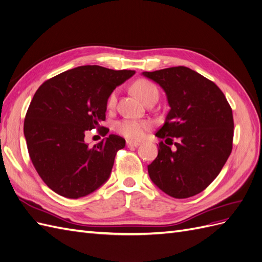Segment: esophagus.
I'll use <instances>...</instances> for the list:
<instances>
[{
	"label": "esophagus",
	"mask_w": 262,
	"mask_h": 262,
	"mask_svg": "<svg viewBox=\"0 0 262 262\" xmlns=\"http://www.w3.org/2000/svg\"><path fill=\"white\" fill-rule=\"evenodd\" d=\"M139 145H140V143H138V142L126 141V146H128V147H138Z\"/></svg>",
	"instance_id": "esophagus-1"
}]
</instances>
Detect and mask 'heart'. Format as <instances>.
<instances>
[{"mask_svg":"<svg viewBox=\"0 0 262 262\" xmlns=\"http://www.w3.org/2000/svg\"><path fill=\"white\" fill-rule=\"evenodd\" d=\"M132 90L137 96L146 104L148 100L158 97V90L152 82L147 80H138L133 84ZM117 101V93L114 92L108 98V107L114 108ZM150 123L146 120H136V119H122L116 125L119 134L129 140H140L149 129Z\"/></svg>","mask_w":262,"mask_h":262,"instance_id":"heart-1","label":"heart"}]
</instances>
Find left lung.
Returning a JSON list of instances; mask_svg holds the SVG:
<instances>
[{"label": "left lung", "mask_w": 262, "mask_h": 262, "mask_svg": "<svg viewBox=\"0 0 262 262\" xmlns=\"http://www.w3.org/2000/svg\"><path fill=\"white\" fill-rule=\"evenodd\" d=\"M160 85L169 112L156 132L172 144L158 146V155L147 166L153 184L176 199L195 195L217 177L232 152V108L219 87L195 71L175 67L143 72Z\"/></svg>", "instance_id": "left-lung-1"}]
</instances>
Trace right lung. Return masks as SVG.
<instances>
[{
	"instance_id": "add662e5",
	"label": "right lung",
	"mask_w": 262,
	"mask_h": 262,
	"mask_svg": "<svg viewBox=\"0 0 262 262\" xmlns=\"http://www.w3.org/2000/svg\"><path fill=\"white\" fill-rule=\"evenodd\" d=\"M136 71L83 66L46 81L34 95L24 122L28 153L37 172L55 193L78 199L109 179L116 154L125 145L110 134L97 144L85 142L89 130L101 126L108 98Z\"/></svg>"
}]
</instances>
